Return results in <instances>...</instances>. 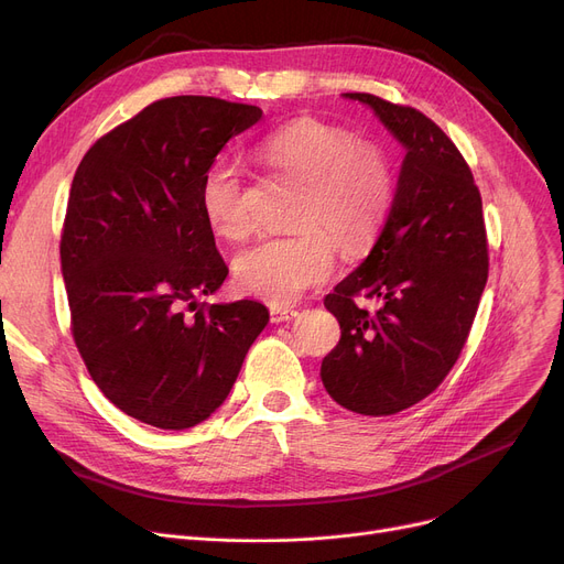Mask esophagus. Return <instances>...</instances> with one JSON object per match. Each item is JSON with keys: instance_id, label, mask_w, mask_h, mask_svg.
Listing matches in <instances>:
<instances>
[{"instance_id": "34e87169", "label": "esophagus", "mask_w": 564, "mask_h": 564, "mask_svg": "<svg viewBox=\"0 0 564 564\" xmlns=\"http://www.w3.org/2000/svg\"><path fill=\"white\" fill-rule=\"evenodd\" d=\"M270 317H272L274 324H281V322H288L292 317H297V311L288 308V306H272L270 308Z\"/></svg>"}]
</instances>
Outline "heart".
<instances>
[{
	"label": "heart",
	"mask_w": 564,
	"mask_h": 564,
	"mask_svg": "<svg viewBox=\"0 0 564 564\" xmlns=\"http://www.w3.org/2000/svg\"><path fill=\"white\" fill-rule=\"evenodd\" d=\"M272 169L300 177V232L267 237L237 253L235 283L270 304H288L334 274L336 245L357 253L377 235L393 200L389 158L372 141H359L340 126L300 118L256 145ZM200 210L215 232L240 240L251 228L247 181L235 162L219 158L200 177Z\"/></svg>",
	"instance_id": "obj_1"
}]
</instances>
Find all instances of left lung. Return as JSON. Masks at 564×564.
<instances>
[{"label":"left lung","instance_id":"1","mask_svg":"<svg viewBox=\"0 0 564 564\" xmlns=\"http://www.w3.org/2000/svg\"><path fill=\"white\" fill-rule=\"evenodd\" d=\"M345 96L370 105L406 155L370 256L324 297L340 340L319 377L340 406L391 416L436 391L466 345L489 274L482 196L459 148L423 111Z\"/></svg>","mask_w":564,"mask_h":564}]
</instances>
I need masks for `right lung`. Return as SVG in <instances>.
Wrapping results in <instances>:
<instances>
[{"mask_svg":"<svg viewBox=\"0 0 564 564\" xmlns=\"http://www.w3.org/2000/svg\"><path fill=\"white\" fill-rule=\"evenodd\" d=\"M262 109L213 96L143 107L82 158L62 228L70 334L105 398L160 430L226 400L270 322L258 302L198 304L228 276L200 177Z\"/></svg>","mask_w":564,"mask_h":564,"instance_id":"right-lung-1","label":"right lung"}]
</instances>
